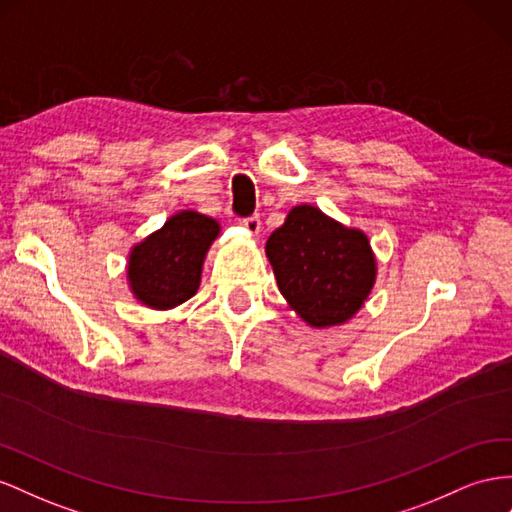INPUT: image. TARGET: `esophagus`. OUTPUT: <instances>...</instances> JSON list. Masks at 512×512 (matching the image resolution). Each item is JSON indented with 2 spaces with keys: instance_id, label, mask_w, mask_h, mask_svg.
Wrapping results in <instances>:
<instances>
[{
  "instance_id": "34e87169",
  "label": "esophagus",
  "mask_w": 512,
  "mask_h": 512,
  "mask_svg": "<svg viewBox=\"0 0 512 512\" xmlns=\"http://www.w3.org/2000/svg\"><path fill=\"white\" fill-rule=\"evenodd\" d=\"M241 224L245 226V230H247V232H252V234H258V232H260V217H258V215L245 217Z\"/></svg>"
}]
</instances>
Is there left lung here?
I'll use <instances>...</instances> for the list:
<instances>
[{"label":"left lung","instance_id":"1","mask_svg":"<svg viewBox=\"0 0 512 512\" xmlns=\"http://www.w3.org/2000/svg\"><path fill=\"white\" fill-rule=\"evenodd\" d=\"M267 256L280 293L312 327L349 321L364 306L377 275L366 234L308 204L295 206L271 234Z\"/></svg>","mask_w":512,"mask_h":512}]
</instances>
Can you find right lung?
<instances>
[{
    "label": "right lung",
    "instance_id": "obj_1",
    "mask_svg": "<svg viewBox=\"0 0 512 512\" xmlns=\"http://www.w3.org/2000/svg\"><path fill=\"white\" fill-rule=\"evenodd\" d=\"M219 234L215 219L181 211L129 254L127 278L144 306L170 310L196 295L202 262Z\"/></svg>",
    "mask_w": 512,
    "mask_h": 512
}]
</instances>
